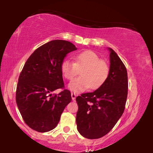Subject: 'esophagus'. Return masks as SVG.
Wrapping results in <instances>:
<instances>
[{"mask_svg": "<svg viewBox=\"0 0 153 153\" xmlns=\"http://www.w3.org/2000/svg\"><path fill=\"white\" fill-rule=\"evenodd\" d=\"M76 96H77V95L75 94V93H73V92L71 93V97H72V99H73V101H74V100L75 99V98H76Z\"/></svg>", "mask_w": 153, "mask_h": 153, "instance_id": "1", "label": "esophagus"}]
</instances>
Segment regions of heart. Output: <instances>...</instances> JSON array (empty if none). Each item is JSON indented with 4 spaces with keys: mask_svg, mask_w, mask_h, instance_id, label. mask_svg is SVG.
I'll list each match as a JSON object with an SVG mask.
<instances>
[{
    "mask_svg": "<svg viewBox=\"0 0 153 153\" xmlns=\"http://www.w3.org/2000/svg\"><path fill=\"white\" fill-rule=\"evenodd\" d=\"M74 62L65 59L61 65V70L67 80H73L69 88L74 92L85 91L88 88L96 90L106 82L109 74V67L97 54L91 50H85L73 57Z\"/></svg>",
    "mask_w": 153,
    "mask_h": 153,
    "instance_id": "b5f03b06",
    "label": "heart"
}]
</instances>
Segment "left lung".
I'll return each instance as SVG.
<instances>
[{
	"mask_svg": "<svg viewBox=\"0 0 153 153\" xmlns=\"http://www.w3.org/2000/svg\"><path fill=\"white\" fill-rule=\"evenodd\" d=\"M110 69L106 82L94 92L76 98L78 110L77 129L88 139H99L108 134L122 117L128 93L126 67L109 48Z\"/></svg>",
	"mask_w": 153,
	"mask_h": 153,
	"instance_id": "8db88e82",
	"label": "left lung"
}]
</instances>
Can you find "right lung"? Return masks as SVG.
<instances>
[{
  "mask_svg": "<svg viewBox=\"0 0 153 153\" xmlns=\"http://www.w3.org/2000/svg\"><path fill=\"white\" fill-rule=\"evenodd\" d=\"M76 50L70 42L52 40L26 60L19 75L16 101L24 121L34 130L46 132L55 128L71 101V91L65 89L61 65L67 54ZM57 89L63 91L52 94Z\"/></svg>",
  "mask_w": 153,
  "mask_h": 153,
  "instance_id": "right-lung-1",
  "label": "right lung"
}]
</instances>
